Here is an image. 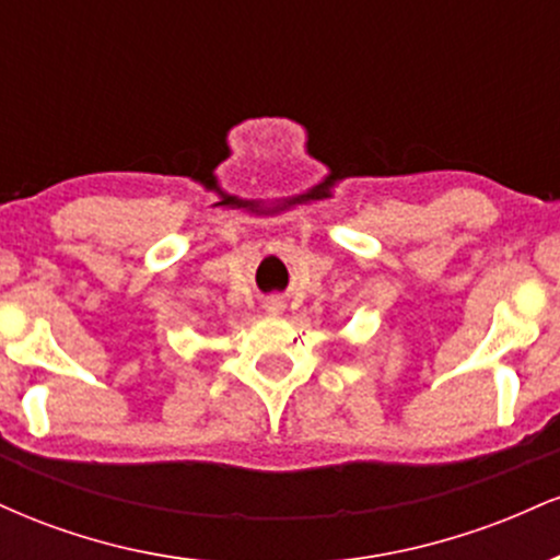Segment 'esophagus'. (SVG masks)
Returning a JSON list of instances; mask_svg holds the SVG:
<instances>
[{"label":"esophagus","instance_id":"obj_1","mask_svg":"<svg viewBox=\"0 0 560 560\" xmlns=\"http://www.w3.org/2000/svg\"><path fill=\"white\" fill-rule=\"evenodd\" d=\"M266 311L271 313V316H279V313L284 311V300H281V298H268L266 300Z\"/></svg>","mask_w":560,"mask_h":560}]
</instances>
